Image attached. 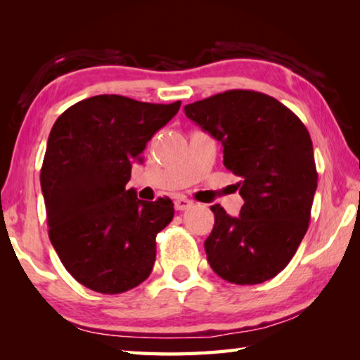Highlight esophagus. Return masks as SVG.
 I'll return each mask as SVG.
<instances>
[{"instance_id":"esophagus-1","label":"esophagus","mask_w":360,"mask_h":360,"mask_svg":"<svg viewBox=\"0 0 360 360\" xmlns=\"http://www.w3.org/2000/svg\"><path fill=\"white\" fill-rule=\"evenodd\" d=\"M192 205H193L192 200H188L187 197H184V195H178V197H176V200H174V208L178 211H186V210L191 208Z\"/></svg>"}]
</instances>
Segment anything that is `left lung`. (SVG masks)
<instances>
[{
	"instance_id": "left-lung-1",
	"label": "left lung",
	"mask_w": 360,
	"mask_h": 360,
	"mask_svg": "<svg viewBox=\"0 0 360 360\" xmlns=\"http://www.w3.org/2000/svg\"><path fill=\"white\" fill-rule=\"evenodd\" d=\"M186 115L224 146V165L240 178V216L212 205L214 227L205 241L217 276L233 284L275 278L308 230L318 172L303 122L273 96L227 90L184 108Z\"/></svg>"
}]
</instances>
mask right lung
<instances>
[{
    "label": "right lung",
    "mask_w": 360,
    "mask_h": 360,
    "mask_svg": "<svg viewBox=\"0 0 360 360\" xmlns=\"http://www.w3.org/2000/svg\"><path fill=\"white\" fill-rule=\"evenodd\" d=\"M179 108L96 95L53 124L41 168L49 238L85 288L122 294L150 275L155 236L172 222L174 205L167 197L143 202L125 186L146 144Z\"/></svg>",
    "instance_id": "1"
}]
</instances>
